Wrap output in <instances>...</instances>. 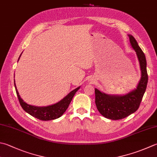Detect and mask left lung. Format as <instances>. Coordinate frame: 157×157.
Masks as SVG:
<instances>
[{
    "mask_svg": "<svg viewBox=\"0 0 157 157\" xmlns=\"http://www.w3.org/2000/svg\"><path fill=\"white\" fill-rule=\"evenodd\" d=\"M132 48L136 51L140 62L141 79L137 88L123 95H109L95 88V103L98 111L104 117L111 120H121L136 112L139 108L148 84L145 54L133 36L128 35Z\"/></svg>",
    "mask_w": 157,
    "mask_h": 157,
    "instance_id": "1",
    "label": "left lung"
}]
</instances>
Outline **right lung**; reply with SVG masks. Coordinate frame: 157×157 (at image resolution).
<instances>
[{
  "instance_id": "obj_1",
  "label": "right lung",
  "mask_w": 157,
  "mask_h": 157,
  "mask_svg": "<svg viewBox=\"0 0 157 157\" xmlns=\"http://www.w3.org/2000/svg\"><path fill=\"white\" fill-rule=\"evenodd\" d=\"M20 56H20L19 58H18V60H19ZM14 84L17 96L18 97L20 105L22 107V109L26 112L29 113L30 115L33 116V117L44 121H52V120L60 118V116L65 112L67 109L68 108L73 96H74L76 92L79 90V88H80V86H79L74 89V90H72L71 92H70V93L67 94L65 97H64L62 100H60L59 102L53 104V105L45 107H37L29 105V104H27L26 102H24L23 99H21L19 93H18V91L17 90L16 86H15V83Z\"/></svg>"
}]
</instances>
